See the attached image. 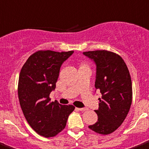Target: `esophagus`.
I'll list each match as a JSON object with an SVG mask.
<instances>
[{
	"label": "esophagus",
	"mask_w": 149,
	"mask_h": 149,
	"mask_svg": "<svg viewBox=\"0 0 149 149\" xmlns=\"http://www.w3.org/2000/svg\"><path fill=\"white\" fill-rule=\"evenodd\" d=\"M77 110H78V111H86V108H77Z\"/></svg>",
	"instance_id": "esophagus-1"
}]
</instances>
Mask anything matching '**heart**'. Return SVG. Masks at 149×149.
<instances>
[{"mask_svg":"<svg viewBox=\"0 0 149 149\" xmlns=\"http://www.w3.org/2000/svg\"><path fill=\"white\" fill-rule=\"evenodd\" d=\"M82 66H83V65H82Z\"/></svg>","mask_w":149,"mask_h":149,"instance_id":"heart-1","label":"heart"}]
</instances>
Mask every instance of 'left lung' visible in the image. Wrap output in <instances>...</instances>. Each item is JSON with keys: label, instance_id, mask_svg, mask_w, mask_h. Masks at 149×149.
Wrapping results in <instances>:
<instances>
[{"label": "left lung", "instance_id": "1", "mask_svg": "<svg viewBox=\"0 0 149 149\" xmlns=\"http://www.w3.org/2000/svg\"><path fill=\"white\" fill-rule=\"evenodd\" d=\"M83 54L96 65L95 86L100 91L98 121L88 126L94 132L107 135L114 132L127 117L132 104V81L123 58L111 51H86Z\"/></svg>", "mask_w": 149, "mask_h": 149}]
</instances>
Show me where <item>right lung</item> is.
I'll list each match as a JSON object with an SVG mask.
<instances>
[{"label": "right lung", "instance_id": "obj_1", "mask_svg": "<svg viewBox=\"0 0 149 149\" xmlns=\"http://www.w3.org/2000/svg\"><path fill=\"white\" fill-rule=\"evenodd\" d=\"M73 51H38L30 56L21 69L18 96L22 113L30 127L38 134L53 137L66 127L74 106L51 102L61 65Z\"/></svg>", "mask_w": 149, "mask_h": 149}]
</instances>
